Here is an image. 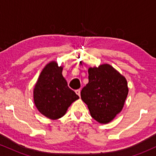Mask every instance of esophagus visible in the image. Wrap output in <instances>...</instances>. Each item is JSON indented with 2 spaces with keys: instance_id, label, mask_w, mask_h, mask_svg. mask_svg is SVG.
<instances>
[{
  "instance_id": "34e87169",
  "label": "esophagus",
  "mask_w": 156,
  "mask_h": 156,
  "mask_svg": "<svg viewBox=\"0 0 156 156\" xmlns=\"http://www.w3.org/2000/svg\"><path fill=\"white\" fill-rule=\"evenodd\" d=\"M76 93L79 97L80 96V89H77V90H76Z\"/></svg>"
}]
</instances>
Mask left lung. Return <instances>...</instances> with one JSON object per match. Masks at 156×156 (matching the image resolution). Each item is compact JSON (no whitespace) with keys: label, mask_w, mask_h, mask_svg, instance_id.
Instances as JSON below:
<instances>
[{"label":"left lung","mask_w":156,"mask_h":156,"mask_svg":"<svg viewBox=\"0 0 156 156\" xmlns=\"http://www.w3.org/2000/svg\"><path fill=\"white\" fill-rule=\"evenodd\" d=\"M88 73L89 83L80 97L93 119L107 124L122 110L128 94L127 80L108 64L89 67Z\"/></svg>","instance_id":"obj_1"}]
</instances>
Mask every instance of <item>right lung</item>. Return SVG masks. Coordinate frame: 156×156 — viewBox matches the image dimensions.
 Listing matches in <instances>:
<instances>
[{
	"label": "right lung",
	"instance_id": "right-lung-1",
	"mask_svg": "<svg viewBox=\"0 0 156 156\" xmlns=\"http://www.w3.org/2000/svg\"><path fill=\"white\" fill-rule=\"evenodd\" d=\"M63 66L55 61L45 65L34 88V102L38 111L49 119H58L67 112L68 108L79 98L68 87L62 76Z\"/></svg>",
	"mask_w": 156,
	"mask_h": 156
}]
</instances>
